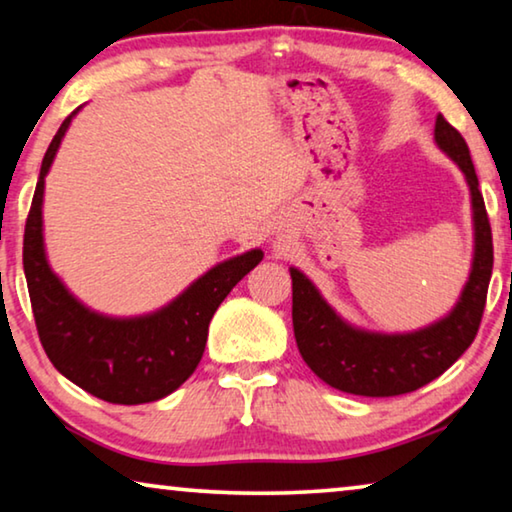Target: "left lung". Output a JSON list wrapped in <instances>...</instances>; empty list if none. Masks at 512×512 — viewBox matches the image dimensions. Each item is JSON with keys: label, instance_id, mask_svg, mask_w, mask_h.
I'll use <instances>...</instances> for the list:
<instances>
[{"label": "left lung", "instance_id": "obj_1", "mask_svg": "<svg viewBox=\"0 0 512 512\" xmlns=\"http://www.w3.org/2000/svg\"><path fill=\"white\" fill-rule=\"evenodd\" d=\"M435 141L465 174L474 210L471 272L458 304L444 318L405 334L366 332L345 322L322 300L318 288L290 267L297 348L306 366L338 391L371 398L416 391L453 366L476 338L494 263L490 219L467 141L442 114L435 121Z\"/></svg>", "mask_w": 512, "mask_h": 512}]
</instances>
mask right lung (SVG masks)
I'll return each instance as SVG.
<instances>
[{"label": "right lung", "instance_id": "add662e5", "mask_svg": "<svg viewBox=\"0 0 512 512\" xmlns=\"http://www.w3.org/2000/svg\"><path fill=\"white\" fill-rule=\"evenodd\" d=\"M75 114L77 109L47 148L27 217L22 265L31 311L45 355L70 382L107 403H153L194 373L217 306L263 261V251L251 249L215 265L174 302L146 316L109 318L84 306L52 272L43 245L45 176Z\"/></svg>", "mask_w": 512, "mask_h": 512}]
</instances>
